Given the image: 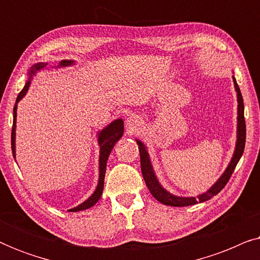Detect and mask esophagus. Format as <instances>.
<instances>
[{"mask_svg":"<svg viewBox=\"0 0 260 260\" xmlns=\"http://www.w3.org/2000/svg\"><path fill=\"white\" fill-rule=\"evenodd\" d=\"M140 126H142V119L141 117L131 115L129 118L126 119V127L130 131H135L137 129H140Z\"/></svg>","mask_w":260,"mask_h":260,"instance_id":"esophagus-1","label":"esophagus"}]
</instances>
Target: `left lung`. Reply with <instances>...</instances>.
Listing matches in <instances>:
<instances>
[{
    "instance_id": "1",
    "label": "left lung",
    "mask_w": 260,
    "mask_h": 260,
    "mask_svg": "<svg viewBox=\"0 0 260 260\" xmlns=\"http://www.w3.org/2000/svg\"><path fill=\"white\" fill-rule=\"evenodd\" d=\"M234 90L237 92V102H238V117H237V141H236V148H234L233 156L231 158L229 166L226 167L225 172L222 175L215 181L213 186L205 191V193L199 194L197 197H179V195H174L166 189L165 187L159 183V181L156 176L154 167L151 165L150 155H149L148 149L145 147L143 142L137 140L136 142L138 144V149H140V156H141V170L143 179L145 181L149 191H150L152 197L156 200L161 202L163 205L167 206H174V207H186V206H191L200 204V202H205L212 199L214 195L219 193L226 183L229 182L231 175L236 169V167L239 162L241 156H243L244 148H245V140H246V125H245V118H244V101L243 95H241L240 88L238 86L237 80L234 76H232Z\"/></svg>"
}]
</instances>
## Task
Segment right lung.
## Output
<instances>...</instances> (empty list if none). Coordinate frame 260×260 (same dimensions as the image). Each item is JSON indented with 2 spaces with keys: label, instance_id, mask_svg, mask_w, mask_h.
Masks as SVG:
<instances>
[{
  "label": "right lung",
  "instance_id": "right-lung-1",
  "mask_svg": "<svg viewBox=\"0 0 260 260\" xmlns=\"http://www.w3.org/2000/svg\"><path fill=\"white\" fill-rule=\"evenodd\" d=\"M76 61L74 60H61L59 62L58 66H54L53 69H62V67H69L73 66ZM47 62H38L34 63L28 71V80L26 81V85L22 88V91L20 92L19 95L16 98L15 106H14V113H13V129H12V151L14 158H16V147H15V140H16V116H17V104L22 99L24 95L27 94L29 86L31 84V79L33 77L40 71L47 69ZM124 134V122L123 119H115L111 122L109 125H106L104 129L99 130L97 133L98 137V145H99V177H98V184L95 187V190L92 193V195L88 199H86L84 202H81L80 205H78L77 207H73L69 209V212H79L84 211V209L91 208L92 206L97 204L99 199H101L103 194V189H104V177L106 172V163H108V158L110 154H111L113 147L117 143V141H119L122 138Z\"/></svg>",
  "mask_w": 260,
  "mask_h": 260
}]
</instances>
